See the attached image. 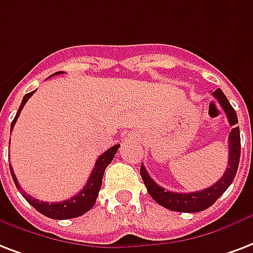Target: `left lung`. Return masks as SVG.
I'll return each instance as SVG.
<instances>
[{"instance_id":"1","label":"left lung","mask_w":253,"mask_h":253,"mask_svg":"<svg viewBox=\"0 0 253 253\" xmlns=\"http://www.w3.org/2000/svg\"><path fill=\"white\" fill-rule=\"evenodd\" d=\"M215 99H217L221 109L224 110L227 119L231 126L234 128L231 130L228 136V167L225 169L224 175L217 180L215 184L208 187L206 190L196 191V192H188V194H179V192H172V191H166L163 187L158 186L154 182L151 176L142 165L140 167V175L143 179V183L147 188L148 194L158 204H161L167 210L178 212H199L203 210H207L220 198L224 191L229 187V184L234 182L235 175L238 171L239 161H240V130L236 126L238 123V117L236 111L224 95V92L220 88H217L212 92Z\"/></svg>"}]
</instances>
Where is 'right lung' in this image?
<instances>
[{"label": "right lung", "instance_id": "add662e5", "mask_svg": "<svg viewBox=\"0 0 253 253\" xmlns=\"http://www.w3.org/2000/svg\"><path fill=\"white\" fill-rule=\"evenodd\" d=\"M63 71H58L55 74H62ZM53 74V75H55ZM36 91V90H34ZM34 91L28 92L26 95L24 96V99L21 102V106H19L18 111L15 114L14 119L11 122L10 126V132L14 127L17 119H18L19 114L24 109L25 103L29 101V98L34 94ZM119 148V144H115L111 148H109L107 151L103 152L101 157L98 158L95 162V166H94V169L91 171V175L88 178L86 186L80 191V194H77L75 196H73L71 199L63 200V202H58V203H47V202H40L38 199H34L30 195H28L25 192L21 186L18 184V180L15 178V173L13 172V169L10 166V172L11 178L14 180L15 186L18 188V191L22 192V195L28 203H30L33 207L36 208L37 211L41 212L42 215L50 217V219H55V220H65V219H73V217H78L81 215H84L87 211H90L92 208V206L95 204V200L98 198V194H99V190H101L102 186V178H103V173H105L106 167L111 163L114 155L117 154Z\"/></svg>", "mask_w": 253, "mask_h": 253}]
</instances>
